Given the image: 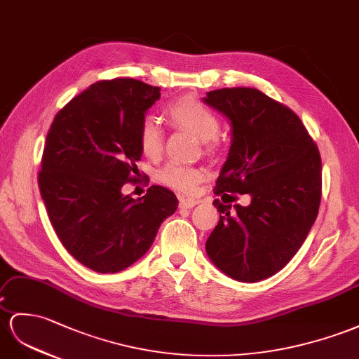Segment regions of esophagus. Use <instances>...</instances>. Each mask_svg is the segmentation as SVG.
<instances>
[{
	"label": "esophagus",
	"instance_id": "34e87169",
	"mask_svg": "<svg viewBox=\"0 0 359 359\" xmlns=\"http://www.w3.org/2000/svg\"><path fill=\"white\" fill-rule=\"evenodd\" d=\"M198 203H200V201L196 200V198H180L179 206H180L182 209H191V208H194V206L198 205Z\"/></svg>",
	"mask_w": 359,
	"mask_h": 359
}]
</instances>
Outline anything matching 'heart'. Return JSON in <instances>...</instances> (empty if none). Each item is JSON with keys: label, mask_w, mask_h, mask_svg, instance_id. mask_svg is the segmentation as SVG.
<instances>
[{"label": "heart", "mask_w": 359, "mask_h": 359, "mask_svg": "<svg viewBox=\"0 0 359 359\" xmlns=\"http://www.w3.org/2000/svg\"><path fill=\"white\" fill-rule=\"evenodd\" d=\"M168 118L174 127L185 128L197 140L214 149L219 130L218 116L206 104L194 97H183L174 101L168 107ZM140 145L147 158H158L163 150V133L159 124L153 118H145L140 127ZM161 180L174 189L182 192H192L203 177L200 170L187 165L171 162L161 174Z\"/></svg>", "instance_id": "heart-1"}]
</instances>
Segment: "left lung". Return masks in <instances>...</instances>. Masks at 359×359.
Instances as JSON below:
<instances>
[{"label":"left lung","mask_w":359,"mask_h":359,"mask_svg":"<svg viewBox=\"0 0 359 359\" xmlns=\"http://www.w3.org/2000/svg\"><path fill=\"white\" fill-rule=\"evenodd\" d=\"M205 104L232 128L227 159L214 192L249 194L250 205L214 200L219 222L206 241L218 270L259 282L287 265L314 224L321 198V159L300 118L252 88L210 90Z\"/></svg>","instance_id":"left-lung-1"}]
</instances>
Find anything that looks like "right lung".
<instances>
[{"label": "right lung", "mask_w": 359, "mask_h": 359, "mask_svg": "<svg viewBox=\"0 0 359 359\" xmlns=\"http://www.w3.org/2000/svg\"><path fill=\"white\" fill-rule=\"evenodd\" d=\"M161 88L135 79L103 80L54 118L42 154L41 197L63 247L97 273H118L149 252L179 201L153 185L123 194L141 159L140 127Z\"/></svg>", "instance_id": "add662e5"}]
</instances>
